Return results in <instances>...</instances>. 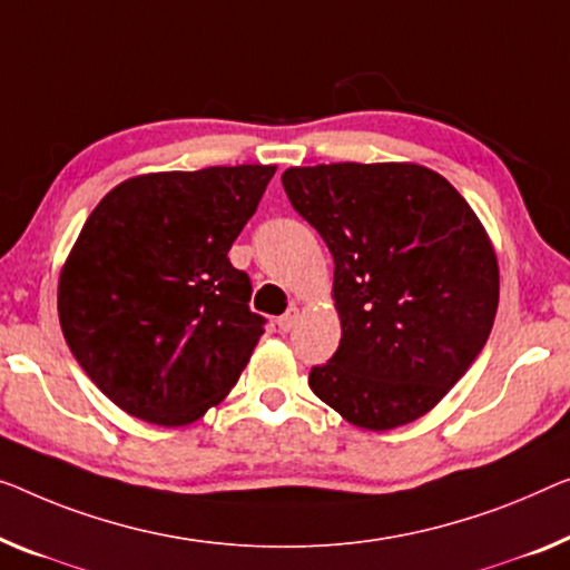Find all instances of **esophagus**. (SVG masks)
Here are the masks:
<instances>
[{"label":"esophagus","instance_id":"obj_1","mask_svg":"<svg viewBox=\"0 0 570 570\" xmlns=\"http://www.w3.org/2000/svg\"><path fill=\"white\" fill-rule=\"evenodd\" d=\"M296 320H299V307H296V304H288V309L276 320V325L282 333H288V330H294Z\"/></svg>","mask_w":570,"mask_h":570}]
</instances>
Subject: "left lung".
I'll list each match as a JSON object with an SVG mask.
<instances>
[{
	"label": "left lung",
	"mask_w": 570,
	"mask_h": 570,
	"mask_svg": "<svg viewBox=\"0 0 570 570\" xmlns=\"http://www.w3.org/2000/svg\"><path fill=\"white\" fill-rule=\"evenodd\" d=\"M292 207L335 261L343 337L309 371L322 402L363 430L428 414L487 345L497 253L461 194L417 164L286 168Z\"/></svg>",
	"instance_id": "8db88e82"
}]
</instances>
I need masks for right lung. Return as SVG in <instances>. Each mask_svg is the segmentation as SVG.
Listing matches in <instances>:
<instances>
[{
  "label": "right lung",
  "instance_id": "right-lung-1",
  "mask_svg": "<svg viewBox=\"0 0 570 570\" xmlns=\"http://www.w3.org/2000/svg\"><path fill=\"white\" fill-rule=\"evenodd\" d=\"M276 166L127 178L68 253L58 320L73 358L132 417L181 428L237 384L266 320L227 253Z\"/></svg>",
  "mask_w": 570,
  "mask_h": 570
}]
</instances>
